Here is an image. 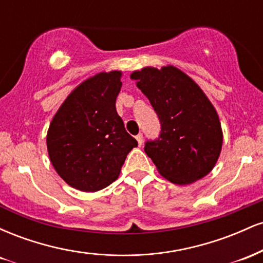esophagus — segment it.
Returning a JSON list of instances; mask_svg holds the SVG:
<instances>
[{
  "label": "esophagus",
  "instance_id": "34e87169",
  "mask_svg": "<svg viewBox=\"0 0 263 263\" xmlns=\"http://www.w3.org/2000/svg\"><path fill=\"white\" fill-rule=\"evenodd\" d=\"M136 140L138 142V146H142V143H143V135L142 134H138L136 136Z\"/></svg>",
  "mask_w": 263,
  "mask_h": 263
}]
</instances>
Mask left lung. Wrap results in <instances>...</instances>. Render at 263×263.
I'll use <instances>...</instances> for the list:
<instances>
[{
	"label": "left lung",
	"mask_w": 263,
	"mask_h": 263,
	"mask_svg": "<svg viewBox=\"0 0 263 263\" xmlns=\"http://www.w3.org/2000/svg\"><path fill=\"white\" fill-rule=\"evenodd\" d=\"M155 108L161 134L147 141L144 152L161 176L190 184L213 170L222 146L219 116L194 80L174 66L143 68L131 74Z\"/></svg>",
	"instance_id": "8db88e82"
}]
</instances>
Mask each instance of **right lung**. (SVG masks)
Returning a JSON list of instances; mask_svg holds the SVG:
<instances>
[{
  "label": "right lung",
  "mask_w": 263,
  "mask_h": 263,
  "mask_svg": "<svg viewBox=\"0 0 263 263\" xmlns=\"http://www.w3.org/2000/svg\"><path fill=\"white\" fill-rule=\"evenodd\" d=\"M121 86V71L96 74L66 98L50 122V162L69 185L81 192H98L115 182L138 144L117 115Z\"/></svg>",
  "instance_id": "1"
}]
</instances>
